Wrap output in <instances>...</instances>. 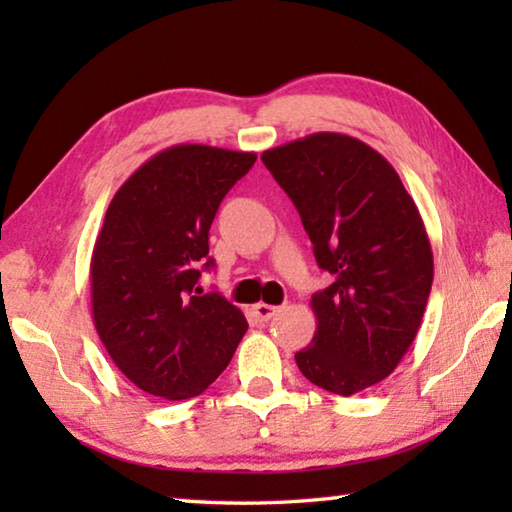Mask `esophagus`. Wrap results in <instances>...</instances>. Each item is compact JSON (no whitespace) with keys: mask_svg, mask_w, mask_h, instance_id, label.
<instances>
[{"mask_svg":"<svg viewBox=\"0 0 512 512\" xmlns=\"http://www.w3.org/2000/svg\"><path fill=\"white\" fill-rule=\"evenodd\" d=\"M275 314H277V307L266 305V302H257V305H253V316L259 320V323H266V320H271Z\"/></svg>","mask_w":512,"mask_h":512,"instance_id":"34e87169","label":"esophagus"}]
</instances>
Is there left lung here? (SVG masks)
Wrapping results in <instances>:
<instances>
[{"label":"left lung","instance_id":"obj_1","mask_svg":"<svg viewBox=\"0 0 512 512\" xmlns=\"http://www.w3.org/2000/svg\"><path fill=\"white\" fill-rule=\"evenodd\" d=\"M334 275L311 296L318 329L296 363L311 384L350 397L397 368L418 334L433 282L427 230L397 171L357 137L314 133L264 151Z\"/></svg>","mask_w":512,"mask_h":512}]
</instances>
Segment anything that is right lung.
Listing matches in <instances>:
<instances>
[{"label":"right lung","instance_id":"1","mask_svg":"<svg viewBox=\"0 0 512 512\" xmlns=\"http://www.w3.org/2000/svg\"><path fill=\"white\" fill-rule=\"evenodd\" d=\"M255 153L178 144L144 162L112 198L90 264L92 316L110 359L144 393L201 395L248 323L198 287L210 225Z\"/></svg>","mask_w":512,"mask_h":512}]
</instances>
